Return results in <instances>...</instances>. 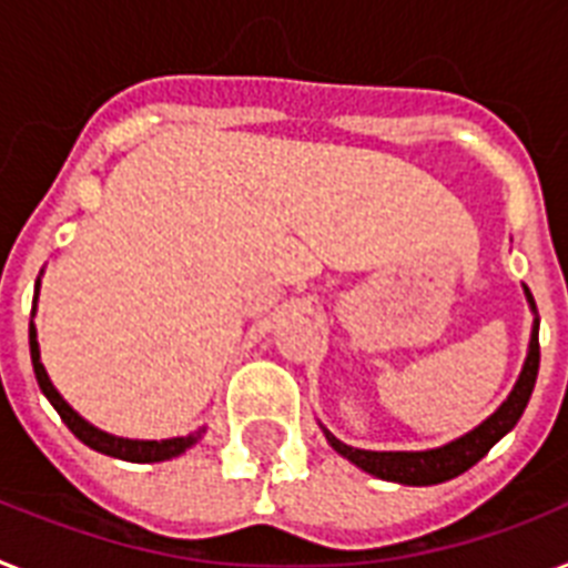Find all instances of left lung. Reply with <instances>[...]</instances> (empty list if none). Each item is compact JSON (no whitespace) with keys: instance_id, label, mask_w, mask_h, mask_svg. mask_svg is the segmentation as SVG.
Returning <instances> with one entry per match:
<instances>
[{"instance_id":"obj_1","label":"left lung","mask_w":568,"mask_h":568,"mask_svg":"<svg viewBox=\"0 0 568 568\" xmlns=\"http://www.w3.org/2000/svg\"><path fill=\"white\" fill-rule=\"evenodd\" d=\"M528 304L534 311V327H531V342H528V357L523 372H519L517 386L510 388L508 400L499 406V409L490 415L487 420H481L476 429H470L467 435L456 438V442L444 444V447L435 449H420V453H374V449H357L342 444L339 438L327 433V444L339 453V456L348 458L351 464H357L359 470L372 473L377 479L386 481H400V485H442L447 479H456L464 470H470L473 464L481 462V458L490 453L503 435H508L517 420L523 418L528 400H531L534 383H537V372H540V318H537V304H534L531 290L526 287Z\"/></svg>"}]
</instances>
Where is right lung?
Returning <instances> with one entry per match:
<instances>
[{"mask_svg": "<svg viewBox=\"0 0 568 568\" xmlns=\"http://www.w3.org/2000/svg\"><path fill=\"white\" fill-rule=\"evenodd\" d=\"M37 295H40V281H37L34 302H37ZM28 345H31V365H34L37 383H40L42 395L49 397V403L58 409L63 424L69 426V429L74 433V438H81L87 447L98 449V453H104V456H112V458L148 464V462H168V458H176L180 453H185V449L194 447V444L203 438L205 426L191 435H182V438H165V442H133V438H119V435H110L104 433V429H98V426H92L89 420H83L81 415H78V412H74L63 397H60L58 388L51 386L49 374H45V368H42L40 363V342H37L34 322L28 325Z\"/></svg>", "mask_w": 568, "mask_h": 568, "instance_id": "1", "label": "right lung"}]
</instances>
